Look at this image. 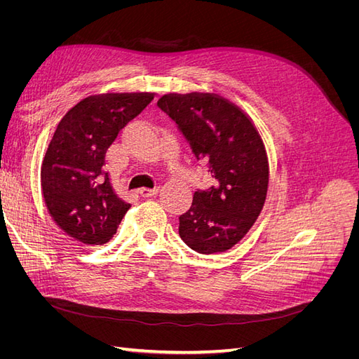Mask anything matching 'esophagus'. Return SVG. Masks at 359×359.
Wrapping results in <instances>:
<instances>
[{
  "label": "esophagus",
  "instance_id": "esophagus-1",
  "mask_svg": "<svg viewBox=\"0 0 359 359\" xmlns=\"http://www.w3.org/2000/svg\"><path fill=\"white\" fill-rule=\"evenodd\" d=\"M158 191V189L157 187H154V189H147V187H142V189H139L137 190V193L140 194V196L142 198H149V196H154V194Z\"/></svg>",
  "mask_w": 359,
  "mask_h": 359
}]
</instances>
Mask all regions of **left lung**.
Masks as SVG:
<instances>
[{"instance_id": "8db88e82", "label": "left lung", "mask_w": 359, "mask_h": 359, "mask_svg": "<svg viewBox=\"0 0 359 359\" xmlns=\"http://www.w3.org/2000/svg\"><path fill=\"white\" fill-rule=\"evenodd\" d=\"M157 106L212 177V186L194 191L190 210L180 215L181 240L202 255L226 252L264 208L269 178L264 140L248 115L220 95L165 94Z\"/></svg>"}]
</instances>
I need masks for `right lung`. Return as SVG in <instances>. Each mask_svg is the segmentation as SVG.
I'll list each match as a JSON object with an SVG mask.
<instances>
[{
    "mask_svg": "<svg viewBox=\"0 0 359 359\" xmlns=\"http://www.w3.org/2000/svg\"><path fill=\"white\" fill-rule=\"evenodd\" d=\"M153 99V93L91 95L57 126L41 163V194L52 220L76 241L107 243L130 208L111 186L104 157L118 133Z\"/></svg>",
    "mask_w": 359,
    "mask_h": 359,
    "instance_id": "add662e5",
    "label": "right lung"
}]
</instances>
